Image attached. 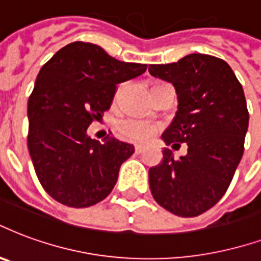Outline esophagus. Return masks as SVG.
<instances>
[{"label":"esophagus","mask_w":261,"mask_h":261,"mask_svg":"<svg viewBox=\"0 0 261 261\" xmlns=\"http://www.w3.org/2000/svg\"><path fill=\"white\" fill-rule=\"evenodd\" d=\"M144 150H145V148H144V146H142V145H136V152H137V153H142Z\"/></svg>","instance_id":"esophagus-1"}]
</instances>
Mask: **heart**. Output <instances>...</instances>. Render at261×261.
Here are the masks:
<instances>
[{
    "instance_id": "b5f03b06",
    "label": "heart",
    "mask_w": 261,
    "mask_h": 261,
    "mask_svg": "<svg viewBox=\"0 0 261 261\" xmlns=\"http://www.w3.org/2000/svg\"><path fill=\"white\" fill-rule=\"evenodd\" d=\"M117 130L121 138L134 142H146L158 131V127L149 121L138 119H124L119 121Z\"/></svg>"
}]
</instances>
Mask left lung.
I'll return each mask as SVG.
<instances>
[{
    "label": "left lung",
    "instance_id": "left-lung-1",
    "mask_svg": "<svg viewBox=\"0 0 261 261\" xmlns=\"http://www.w3.org/2000/svg\"><path fill=\"white\" fill-rule=\"evenodd\" d=\"M148 70L171 83L178 99L162 140L188 145L179 159L163 149L162 163L149 170L150 192L173 214L199 216L223 198L244 155L249 125L244 88L227 62L204 54L149 65Z\"/></svg>",
    "mask_w": 261,
    "mask_h": 261
}]
</instances>
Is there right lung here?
Wrapping results in <instances>:
<instances>
[{"label":"right lung","instance_id":"obj_1","mask_svg":"<svg viewBox=\"0 0 261 261\" xmlns=\"http://www.w3.org/2000/svg\"><path fill=\"white\" fill-rule=\"evenodd\" d=\"M145 70V63L117 61L82 41L41 67L28 103V148L42 188L59 203L88 207L112 192L134 145L109 136L92 140L87 128L111 108L119 83Z\"/></svg>","mask_w":261,"mask_h":261}]
</instances>
